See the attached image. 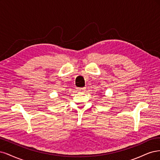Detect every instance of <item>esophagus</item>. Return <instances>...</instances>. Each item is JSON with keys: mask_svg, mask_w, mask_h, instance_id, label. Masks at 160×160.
<instances>
[{"mask_svg": "<svg viewBox=\"0 0 160 160\" xmlns=\"http://www.w3.org/2000/svg\"><path fill=\"white\" fill-rule=\"evenodd\" d=\"M78 90L81 92H84L86 91V88H78Z\"/></svg>", "mask_w": 160, "mask_h": 160, "instance_id": "1", "label": "esophagus"}]
</instances>
